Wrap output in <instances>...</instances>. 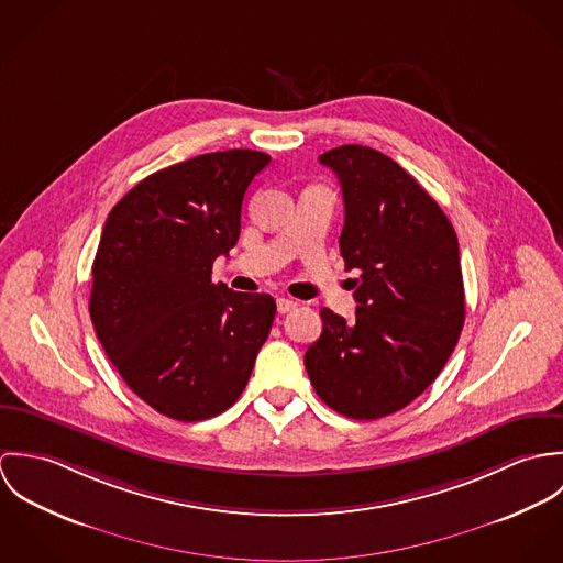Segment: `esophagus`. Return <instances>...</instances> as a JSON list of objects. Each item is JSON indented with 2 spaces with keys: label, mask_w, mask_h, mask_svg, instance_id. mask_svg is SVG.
<instances>
[{
  "label": "esophagus",
  "mask_w": 563,
  "mask_h": 563,
  "mask_svg": "<svg viewBox=\"0 0 563 563\" xmlns=\"http://www.w3.org/2000/svg\"><path fill=\"white\" fill-rule=\"evenodd\" d=\"M297 308V301L295 299H288V297H279L277 299V312L279 314H288V312H292Z\"/></svg>",
  "instance_id": "obj_1"
}]
</instances>
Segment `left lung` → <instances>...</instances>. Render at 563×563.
Wrapping results in <instances>:
<instances>
[{
    "label": "left lung",
    "mask_w": 563,
    "mask_h": 563,
    "mask_svg": "<svg viewBox=\"0 0 563 563\" xmlns=\"http://www.w3.org/2000/svg\"><path fill=\"white\" fill-rule=\"evenodd\" d=\"M342 188L340 253L357 268L355 321L322 308L306 371L331 409L377 420L420 397L451 357L466 317L460 244L438 201L377 150L322 154Z\"/></svg>",
    "instance_id": "obj_1"
}]
</instances>
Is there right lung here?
Listing matches in <instances>:
<instances>
[{
	"label": "right lung",
	"mask_w": 563,
	"mask_h": 563,
	"mask_svg": "<svg viewBox=\"0 0 563 563\" xmlns=\"http://www.w3.org/2000/svg\"><path fill=\"white\" fill-rule=\"evenodd\" d=\"M271 156L203 154L139 181L108 214L92 262L90 321L110 362L156 411L212 418L241 397L275 319L271 295L212 284L241 236L251 179Z\"/></svg>",
	"instance_id": "right-lung-1"
}]
</instances>
